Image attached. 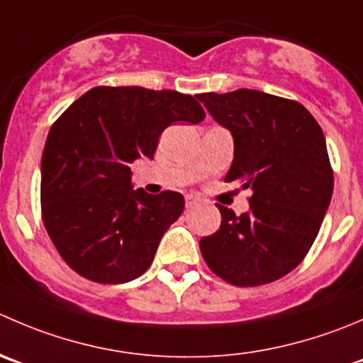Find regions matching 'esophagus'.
Segmentation results:
<instances>
[{"label": "esophagus", "instance_id": "obj_1", "mask_svg": "<svg viewBox=\"0 0 363 363\" xmlns=\"http://www.w3.org/2000/svg\"><path fill=\"white\" fill-rule=\"evenodd\" d=\"M199 203H200L199 196H193V195L186 196V207H189V209H191V207H195V206H199Z\"/></svg>", "mask_w": 363, "mask_h": 363}]
</instances>
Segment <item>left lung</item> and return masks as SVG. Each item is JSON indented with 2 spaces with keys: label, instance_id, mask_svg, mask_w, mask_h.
Masks as SVG:
<instances>
[{
  "label": "left lung",
  "instance_id": "1",
  "mask_svg": "<svg viewBox=\"0 0 363 363\" xmlns=\"http://www.w3.org/2000/svg\"><path fill=\"white\" fill-rule=\"evenodd\" d=\"M196 99L234 140L225 181L252 189L250 211L218 206L221 225L200 239L207 266L225 282L253 287L282 279L311 250L333 193L326 140L296 101L241 88Z\"/></svg>",
  "mask_w": 363,
  "mask_h": 363
}]
</instances>
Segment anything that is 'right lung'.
Instances as JSON below:
<instances>
[{"instance_id": "obj_1", "label": "right lung", "mask_w": 363, "mask_h": 363, "mask_svg": "<svg viewBox=\"0 0 363 363\" xmlns=\"http://www.w3.org/2000/svg\"><path fill=\"white\" fill-rule=\"evenodd\" d=\"M203 117L191 96L175 90L97 86L52 124L40 163L42 218L77 275L124 284L152 264L161 238L184 211V196L135 189L129 164L152 160L170 124Z\"/></svg>"}]
</instances>
